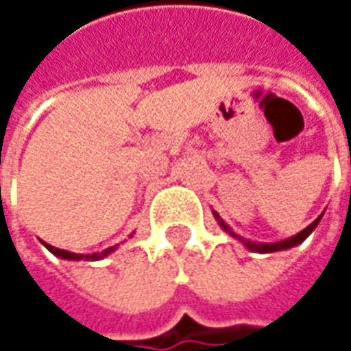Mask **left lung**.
Instances as JSON below:
<instances>
[{
	"mask_svg": "<svg viewBox=\"0 0 351 351\" xmlns=\"http://www.w3.org/2000/svg\"><path fill=\"white\" fill-rule=\"evenodd\" d=\"M215 217H217L219 226H221V228H223V230H226L228 234H232L234 238L242 240V242H244V245H247V247H250L252 252H264V254H266V252H278V250H287V247H293V245L301 244V242H303V240H305V238H307V236H309V234H311V232L315 230L317 223H319V219H321V215H319V217H317V219L313 221V223H311V226H307V228H305L303 232H299L297 236H293V238H289V240H282V242H274V244H254V242H247V240H244V238L236 236V234H234V232H232V230H230V228H228V226H226V223H223V221L219 219V215H217V213H215Z\"/></svg>",
	"mask_w": 351,
	"mask_h": 351,
	"instance_id": "left-lung-1",
	"label": "left lung"
}]
</instances>
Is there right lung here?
I'll list each match as a JSON object with an SVG mask.
<instances>
[{"instance_id": "1", "label": "right lung", "mask_w": 351, "mask_h": 351, "mask_svg": "<svg viewBox=\"0 0 351 351\" xmlns=\"http://www.w3.org/2000/svg\"><path fill=\"white\" fill-rule=\"evenodd\" d=\"M54 256H58V258H64V260H101V258H106L107 254H111L113 250H115V245H111V247H107L104 252H99V254H91V256H85V254H73V252H66V250H60V247H54V245L50 244H44Z\"/></svg>"}]
</instances>
